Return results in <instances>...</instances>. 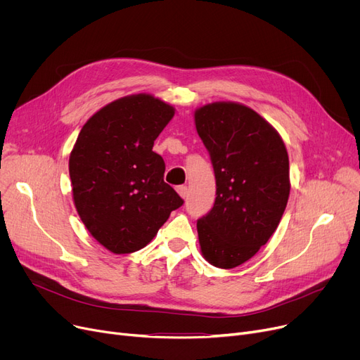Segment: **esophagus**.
<instances>
[{
    "instance_id": "1",
    "label": "esophagus",
    "mask_w": 360,
    "mask_h": 360,
    "mask_svg": "<svg viewBox=\"0 0 360 360\" xmlns=\"http://www.w3.org/2000/svg\"><path fill=\"white\" fill-rule=\"evenodd\" d=\"M176 191H178V194L182 198H186V195H188V186L186 185H179V186H176Z\"/></svg>"
}]
</instances>
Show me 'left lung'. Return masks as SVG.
<instances>
[{
    "mask_svg": "<svg viewBox=\"0 0 360 360\" xmlns=\"http://www.w3.org/2000/svg\"><path fill=\"white\" fill-rule=\"evenodd\" d=\"M214 169L213 209L197 220L204 258L235 269L277 229L290 193L289 156L278 132L251 108L216 102L195 110Z\"/></svg>",
    "mask_w": 360,
    "mask_h": 360,
    "instance_id": "1",
    "label": "left lung"
}]
</instances>
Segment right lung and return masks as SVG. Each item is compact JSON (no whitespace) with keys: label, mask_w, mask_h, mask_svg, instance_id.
Returning <instances> with one entry per match:
<instances>
[{"label":"right lung","mask_w":360,"mask_h":360,"mask_svg":"<svg viewBox=\"0 0 360 360\" xmlns=\"http://www.w3.org/2000/svg\"><path fill=\"white\" fill-rule=\"evenodd\" d=\"M175 109L151 94H132L98 110L70 155L77 213L113 254L136 252L153 239L184 200L163 181L155 140Z\"/></svg>","instance_id":"obj_1"}]
</instances>
